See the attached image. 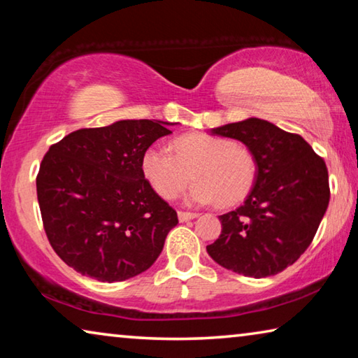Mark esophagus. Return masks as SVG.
<instances>
[{"instance_id": "esophagus-1", "label": "esophagus", "mask_w": 358, "mask_h": 358, "mask_svg": "<svg viewBox=\"0 0 358 358\" xmlns=\"http://www.w3.org/2000/svg\"><path fill=\"white\" fill-rule=\"evenodd\" d=\"M197 216H199L197 213H191V211H178V220H180V222L194 220V217H197Z\"/></svg>"}]
</instances>
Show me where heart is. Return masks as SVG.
Returning <instances> with one entry per match:
<instances>
[{"instance_id": "1", "label": "heart", "mask_w": 358, "mask_h": 358, "mask_svg": "<svg viewBox=\"0 0 358 358\" xmlns=\"http://www.w3.org/2000/svg\"><path fill=\"white\" fill-rule=\"evenodd\" d=\"M172 151L151 145L142 156V172L151 187L172 201L194 177L187 194L194 203L217 202L222 207L243 201L257 178L256 157L243 145L226 137L187 134L175 138Z\"/></svg>"}]
</instances>
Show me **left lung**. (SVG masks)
I'll return each mask as SVG.
<instances>
[{
	"label": "left lung",
	"instance_id": "obj_1",
	"mask_svg": "<svg viewBox=\"0 0 358 358\" xmlns=\"http://www.w3.org/2000/svg\"><path fill=\"white\" fill-rule=\"evenodd\" d=\"M237 138L256 157L257 178L243 205L220 216L207 246L227 270L251 278L281 273L311 245L330 201L325 161L299 134L248 118L211 131Z\"/></svg>",
	"mask_w": 358,
	"mask_h": 358
}]
</instances>
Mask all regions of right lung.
Segmentation results:
<instances>
[{
  "instance_id": "right-lung-1",
  "label": "right lung",
  "mask_w": 358,
  "mask_h": 358,
  "mask_svg": "<svg viewBox=\"0 0 358 358\" xmlns=\"http://www.w3.org/2000/svg\"><path fill=\"white\" fill-rule=\"evenodd\" d=\"M166 124L121 120L48 148L36 177L42 224L53 251L78 273L124 281L161 254L178 216L145 178L142 156L171 134Z\"/></svg>"
}]
</instances>
